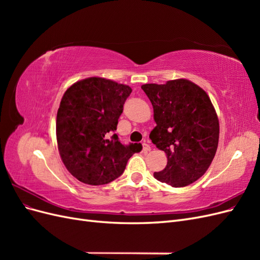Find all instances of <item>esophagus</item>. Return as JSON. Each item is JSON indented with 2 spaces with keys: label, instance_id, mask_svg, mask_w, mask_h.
Here are the masks:
<instances>
[{
  "label": "esophagus",
  "instance_id": "34e87169",
  "mask_svg": "<svg viewBox=\"0 0 260 260\" xmlns=\"http://www.w3.org/2000/svg\"><path fill=\"white\" fill-rule=\"evenodd\" d=\"M142 146H143V152L147 153V152L151 151V146H149L146 142H143V143H142Z\"/></svg>",
  "mask_w": 260,
  "mask_h": 260
}]
</instances>
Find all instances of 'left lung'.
Segmentation results:
<instances>
[{"label":"left lung","mask_w":260,"mask_h":260,"mask_svg":"<svg viewBox=\"0 0 260 260\" xmlns=\"http://www.w3.org/2000/svg\"><path fill=\"white\" fill-rule=\"evenodd\" d=\"M141 88L154 109L149 139L167 155V166L154 177L174 187L195 182L209 168L219 141L218 116L207 93L186 79Z\"/></svg>","instance_id":"8db88e82"}]
</instances>
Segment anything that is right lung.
I'll return each instance as SVG.
<instances>
[{"mask_svg":"<svg viewBox=\"0 0 260 260\" xmlns=\"http://www.w3.org/2000/svg\"><path fill=\"white\" fill-rule=\"evenodd\" d=\"M131 92L129 85L91 77L74 83L62 95L56 118L57 146L65 167L81 182H112L142 149L137 143L121 144L113 133Z\"/></svg>","mask_w":260,"mask_h":260,"instance_id":"add662e5","label":"right lung"}]
</instances>
